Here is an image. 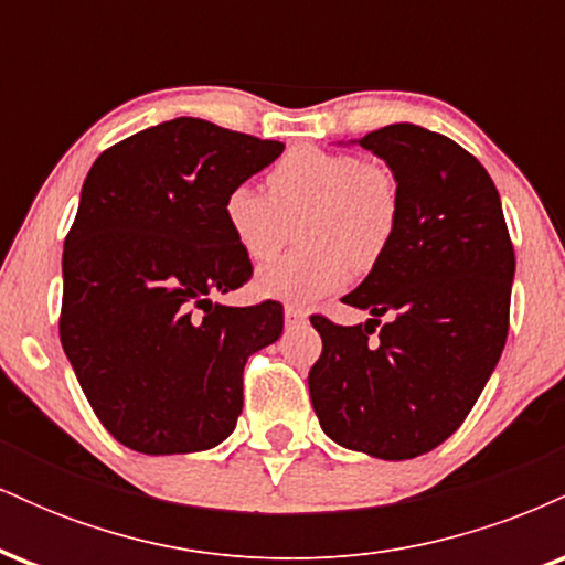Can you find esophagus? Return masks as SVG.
<instances>
[{"mask_svg": "<svg viewBox=\"0 0 565 565\" xmlns=\"http://www.w3.org/2000/svg\"><path fill=\"white\" fill-rule=\"evenodd\" d=\"M284 319H287V323H302L308 319V310L300 308V305H287L284 308Z\"/></svg>", "mask_w": 565, "mask_h": 565, "instance_id": "esophagus-1", "label": "esophagus"}]
</instances>
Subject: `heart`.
I'll return each mask as SVG.
<instances>
[{
	"label": "heart",
	"mask_w": 565,
	"mask_h": 565,
	"mask_svg": "<svg viewBox=\"0 0 565 565\" xmlns=\"http://www.w3.org/2000/svg\"><path fill=\"white\" fill-rule=\"evenodd\" d=\"M223 217L238 249L268 260L300 224L305 252L257 270L263 297L310 305L350 281V268H374L391 249L401 220V188L391 167L353 153L291 148L268 172V193L238 183L225 193Z\"/></svg>",
	"instance_id": "b5f03b06"
}]
</instances>
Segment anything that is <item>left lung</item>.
I'll list each match as a JSON object with an SVG mask.
<instances>
[{
    "label": "left lung",
    "instance_id": "left-lung-1",
    "mask_svg": "<svg viewBox=\"0 0 565 565\" xmlns=\"http://www.w3.org/2000/svg\"><path fill=\"white\" fill-rule=\"evenodd\" d=\"M345 146L391 167L401 220L385 257L342 297L372 319H310L323 342L310 401L334 444L398 462L444 444L476 406L508 340L515 252L489 172L446 135L398 121Z\"/></svg>",
    "mask_w": 565,
    "mask_h": 565
}]
</instances>
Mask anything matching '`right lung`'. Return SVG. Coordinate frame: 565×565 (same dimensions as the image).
<instances>
[{"mask_svg":"<svg viewBox=\"0 0 565 565\" xmlns=\"http://www.w3.org/2000/svg\"><path fill=\"white\" fill-rule=\"evenodd\" d=\"M284 142L180 116L95 159L63 249L61 342L97 419L140 454L223 444L244 406V364L281 337L274 300L231 308L249 257L225 193Z\"/></svg>","mask_w":565,"mask_h":565,"instance_id":"1","label":"right lung"}]
</instances>
